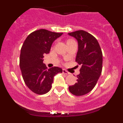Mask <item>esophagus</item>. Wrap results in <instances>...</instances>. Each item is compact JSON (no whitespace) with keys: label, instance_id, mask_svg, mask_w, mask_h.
I'll use <instances>...</instances> for the list:
<instances>
[{"label":"esophagus","instance_id":"esophagus-1","mask_svg":"<svg viewBox=\"0 0 123 123\" xmlns=\"http://www.w3.org/2000/svg\"><path fill=\"white\" fill-rule=\"evenodd\" d=\"M62 73L63 74H69L70 73L69 72H68L67 70H66L65 69H63L62 70Z\"/></svg>","mask_w":123,"mask_h":123}]
</instances>
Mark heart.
<instances>
[{
  "mask_svg": "<svg viewBox=\"0 0 123 123\" xmlns=\"http://www.w3.org/2000/svg\"><path fill=\"white\" fill-rule=\"evenodd\" d=\"M74 42V40H72V39H68V40H67V43H70V42Z\"/></svg>",
  "mask_w": 123,
  "mask_h": 123,
  "instance_id": "obj_1",
  "label": "heart"
}]
</instances>
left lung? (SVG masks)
Masks as SVG:
<instances>
[{
  "mask_svg": "<svg viewBox=\"0 0 123 123\" xmlns=\"http://www.w3.org/2000/svg\"><path fill=\"white\" fill-rule=\"evenodd\" d=\"M78 42L76 62L81 66L77 83L69 90L76 96L84 95L94 88L102 69V53L95 37L86 31L80 30L69 33Z\"/></svg>",
  "mask_w": 123,
  "mask_h": 123,
  "instance_id": "8db88e82",
  "label": "left lung"
}]
</instances>
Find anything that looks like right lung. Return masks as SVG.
Here are the masks:
<instances>
[{"label":"right lung","instance_id":"add662e5","mask_svg":"<svg viewBox=\"0 0 123 123\" xmlns=\"http://www.w3.org/2000/svg\"><path fill=\"white\" fill-rule=\"evenodd\" d=\"M62 35L39 29L28 35L21 47L19 66L22 77L25 84L35 94L43 95L49 92L54 76L62 72L60 68L47 69L43 63L44 54L50 53L53 42Z\"/></svg>","mask_w":123,"mask_h":123}]
</instances>
